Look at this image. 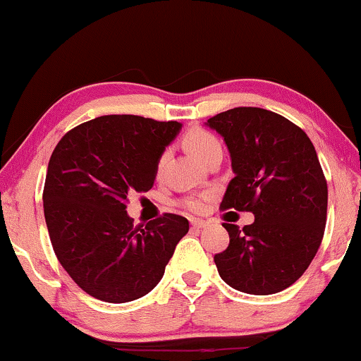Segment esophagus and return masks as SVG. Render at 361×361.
<instances>
[{
    "label": "esophagus",
    "instance_id": "esophagus-1",
    "mask_svg": "<svg viewBox=\"0 0 361 361\" xmlns=\"http://www.w3.org/2000/svg\"><path fill=\"white\" fill-rule=\"evenodd\" d=\"M190 224H192V227H195V229H202V227L209 226V221H204V219H192Z\"/></svg>",
    "mask_w": 361,
    "mask_h": 361
}]
</instances>
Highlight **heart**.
Masks as SVG:
<instances>
[{
  "instance_id": "1",
  "label": "heart",
  "mask_w": 361,
  "mask_h": 361,
  "mask_svg": "<svg viewBox=\"0 0 361 361\" xmlns=\"http://www.w3.org/2000/svg\"><path fill=\"white\" fill-rule=\"evenodd\" d=\"M185 146L188 147V151L193 156H197L200 161L209 159L214 152L221 151V142L215 137L212 132L205 130V128H192L188 134L185 135ZM164 154L159 157V166L163 164ZM207 195H195V197H186L180 202L181 207H185L186 210H192V212H202L205 209Z\"/></svg>"
}]
</instances>
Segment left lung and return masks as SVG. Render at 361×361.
<instances>
[{"instance_id": "1", "label": "left lung", "mask_w": 361, "mask_h": 361, "mask_svg": "<svg viewBox=\"0 0 361 361\" xmlns=\"http://www.w3.org/2000/svg\"><path fill=\"white\" fill-rule=\"evenodd\" d=\"M226 140L234 178L221 209L252 212L239 231L224 222L229 246L214 256L221 279L252 295L295 283L322 243L327 183L304 130L275 111L238 106L207 120Z\"/></svg>"}]
</instances>
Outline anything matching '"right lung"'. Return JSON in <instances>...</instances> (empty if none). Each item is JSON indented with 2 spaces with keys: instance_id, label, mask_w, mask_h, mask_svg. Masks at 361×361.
<instances>
[{
  "instance_id": "obj_1",
  "label": "right lung",
  "mask_w": 361,
  "mask_h": 361,
  "mask_svg": "<svg viewBox=\"0 0 361 361\" xmlns=\"http://www.w3.org/2000/svg\"><path fill=\"white\" fill-rule=\"evenodd\" d=\"M181 123L139 115H103L57 142L44 185L54 252L94 299L123 304L159 283L188 221L163 214L146 227L127 215L128 193L154 185L157 163Z\"/></svg>"
}]
</instances>
